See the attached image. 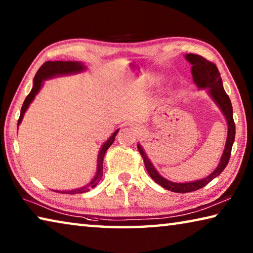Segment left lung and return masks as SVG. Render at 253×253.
I'll use <instances>...</instances> for the list:
<instances>
[{
	"label": "left lung",
	"instance_id": "8db88e82",
	"mask_svg": "<svg viewBox=\"0 0 253 253\" xmlns=\"http://www.w3.org/2000/svg\"><path fill=\"white\" fill-rule=\"evenodd\" d=\"M185 58L192 65V76H193V80L196 85H198L199 88H209L210 95H211L214 101L216 102V105L220 107L222 113H223L225 116L226 122H228V138H226L225 148L223 155L221 157L220 164L217 165V168L215 169H214V172L212 174H210L208 177L190 183H174L168 181V179L164 177H162L161 175L157 173V170L154 169L151 161L148 160L146 154L143 151L142 146H140L139 144L137 145V148H138L140 155L143 157L145 168H146L149 176H151L157 184H160L161 186L169 191L175 192V193H188V192L200 190V188H202L203 186L211 182L212 179L219 176V175L223 172V169L226 168V165H228L235 137V124L233 121L232 105H231L229 96L226 95V92L223 89V84H222V79L217 67L214 65L213 62L209 61V60L199 54L188 53L185 55Z\"/></svg>",
	"mask_w": 253,
	"mask_h": 253
}]
</instances>
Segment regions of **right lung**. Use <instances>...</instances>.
Returning a JSON list of instances; mask_svg holds the SVG:
<instances>
[{
    "label": "right lung",
    "mask_w": 253,
    "mask_h": 253,
    "mask_svg": "<svg viewBox=\"0 0 253 253\" xmlns=\"http://www.w3.org/2000/svg\"><path fill=\"white\" fill-rule=\"evenodd\" d=\"M84 69V67L81 65L80 62H75V61H46L42 65L39 70L37 71L36 76H34V84H33V88L32 90L30 91L29 95L25 98V100L22 105V108H21V114L18 121V126L20 125L21 121H22L23 115L25 113V110L28 109L29 105L31 104L32 100L34 99V97L38 92H39L43 80L51 78V77L54 76H60V75H68V74H76V72H80ZM118 130H116L114 132L113 135L110 136V138L107 140V142L102 145V147L99 152V155H98V166H97V174L95 178L92 181L87 184V185L78 188V190L75 191H68V192H61V193H69V194H75V193H84V192H87L90 190V188L95 187L99 181L101 179L102 176V162H104V156L107 152V149L110 147V145L114 143L115 137H116Z\"/></svg>",
    "instance_id": "add662e5"
}]
</instances>
